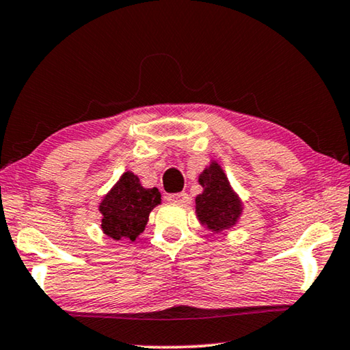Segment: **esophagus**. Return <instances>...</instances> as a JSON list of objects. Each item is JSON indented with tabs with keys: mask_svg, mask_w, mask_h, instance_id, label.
Segmentation results:
<instances>
[{
	"mask_svg": "<svg viewBox=\"0 0 350 350\" xmlns=\"http://www.w3.org/2000/svg\"><path fill=\"white\" fill-rule=\"evenodd\" d=\"M170 202L173 204H179V205H185L188 204V194L187 193H174V194H168L167 198Z\"/></svg>",
	"mask_w": 350,
	"mask_h": 350,
	"instance_id": "esophagus-1",
	"label": "esophagus"
}]
</instances>
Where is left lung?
Masks as SVG:
<instances>
[{
	"instance_id": "obj_1",
	"label": "left lung",
	"mask_w": 350,
	"mask_h": 350,
	"mask_svg": "<svg viewBox=\"0 0 350 350\" xmlns=\"http://www.w3.org/2000/svg\"><path fill=\"white\" fill-rule=\"evenodd\" d=\"M204 193L196 198V213L199 221L213 232H221L236 222L241 215V202L230 188L224 171L213 163L199 177Z\"/></svg>"
}]
</instances>
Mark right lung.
<instances>
[{
	"mask_svg": "<svg viewBox=\"0 0 350 350\" xmlns=\"http://www.w3.org/2000/svg\"><path fill=\"white\" fill-rule=\"evenodd\" d=\"M161 204L157 188H144L139 177L125 173L100 205L103 232L114 239L134 241L144 232L151 210Z\"/></svg>",
	"mask_w": 350,
	"mask_h": 350,
	"instance_id": "right-lung-1",
	"label": "right lung"
}]
</instances>
